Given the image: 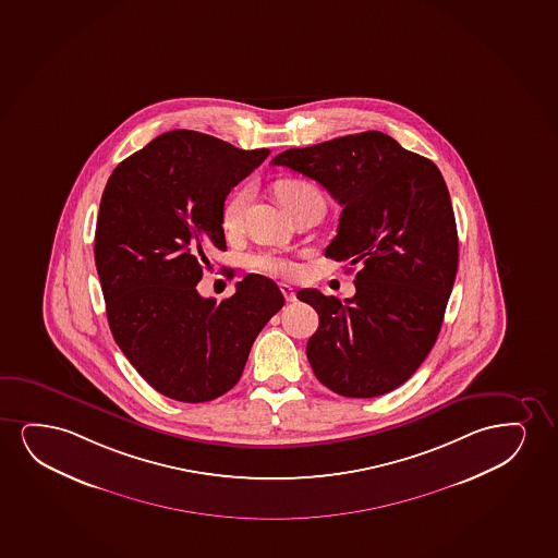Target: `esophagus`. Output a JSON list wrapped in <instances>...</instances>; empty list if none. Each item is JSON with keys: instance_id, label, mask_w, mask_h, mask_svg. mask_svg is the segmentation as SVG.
Instances as JSON below:
<instances>
[{"instance_id": "obj_1", "label": "esophagus", "mask_w": 558, "mask_h": 558, "mask_svg": "<svg viewBox=\"0 0 558 558\" xmlns=\"http://www.w3.org/2000/svg\"><path fill=\"white\" fill-rule=\"evenodd\" d=\"M280 291H282L283 299L288 301V303H293L295 301V290L288 286V283H280Z\"/></svg>"}]
</instances>
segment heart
<instances>
[{"label":"heart","instance_id":"heart-1","mask_svg":"<svg viewBox=\"0 0 558 558\" xmlns=\"http://www.w3.org/2000/svg\"><path fill=\"white\" fill-rule=\"evenodd\" d=\"M275 191L276 196L280 198V203L288 208L290 214L299 208L301 204L314 201V198H322L318 189L314 187L311 181L301 180V178H283V180L276 183ZM252 198H254V187L250 183L236 189L227 198L223 210H221L223 229L239 231ZM247 267L255 270V272H260V275L283 276V278L295 276L299 270L295 260L286 257V255L275 254V252H259V254L250 255Z\"/></svg>","mask_w":558,"mask_h":558}]
</instances>
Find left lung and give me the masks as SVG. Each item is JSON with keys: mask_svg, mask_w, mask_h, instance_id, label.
Wrapping results in <instances>:
<instances>
[{"mask_svg": "<svg viewBox=\"0 0 558 558\" xmlns=\"http://www.w3.org/2000/svg\"><path fill=\"white\" fill-rule=\"evenodd\" d=\"M272 165L318 181L342 206L326 257L360 267L344 303L298 293L319 316L306 344L314 375L344 398L396 390L434 348L457 278V221L439 168L378 131L288 149Z\"/></svg>", "mask_w": 558, "mask_h": 558, "instance_id": "8db88e82", "label": "left lung"}]
</instances>
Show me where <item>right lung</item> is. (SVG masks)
Wrapping results in <instances>:
<instances>
[{"label":"right lung","instance_id":"obj_1","mask_svg":"<svg viewBox=\"0 0 558 558\" xmlns=\"http://www.w3.org/2000/svg\"><path fill=\"white\" fill-rule=\"evenodd\" d=\"M268 149L244 151L195 131L160 134L109 175L95 259L109 329L145 383L167 398L204 403L242 377L282 291L247 275L234 295L201 298L196 283L225 250L221 210Z\"/></svg>","mask_w":558,"mask_h":558}]
</instances>
